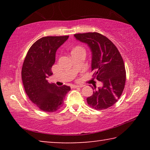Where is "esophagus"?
I'll use <instances>...</instances> for the list:
<instances>
[{
	"label": "esophagus",
	"mask_w": 150,
	"mask_h": 150,
	"mask_svg": "<svg viewBox=\"0 0 150 150\" xmlns=\"http://www.w3.org/2000/svg\"><path fill=\"white\" fill-rule=\"evenodd\" d=\"M83 87V85H73V88H82Z\"/></svg>",
	"instance_id": "34e87169"
}]
</instances>
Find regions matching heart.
I'll list each match as a JSON object with an SVG mask.
<instances>
[{
  "instance_id": "heart-1",
  "label": "heart",
  "mask_w": 150,
  "mask_h": 150,
  "mask_svg": "<svg viewBox=\"0 0 150 150\" xmlns=\"http://www.w3.org/2000/svg\"><path fill=\"white\" fill-rule=\"evenodd\" d=\"M80 50H83L82 48H81V47H79V46H76L74 48H73V50L71 51V53H73V52H77V51H80Z\"/></svg>"
}]
</instances>
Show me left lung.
<instances>
[{
    "label": "left lung",
    "mask_w": 150,
    "mask_h": 150,
    "mask_svg": "<svg viewBox=\"0 0 150 150\" xmlns=\"http://www.w3.org/2000/svg\"><path fill=\"white\" fill-rule=\"evenodd\" d=\"M75 38L87 45L92 52L93 77L103 83V87L94 90L87 98L88 105L95 110L110 107L117 102L126 83V69L117 47L108 38L98 32L74 34Z\"/></svg>",
    "instance_id": "1"
}]
</instances>
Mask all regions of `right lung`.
Returning <instances> with one entry per match:
<instances>
[{
  "instance_id": "add662e5",
  "label": "right lung",
  "mask_w": 150,
  "mask_h": 150,
  "mask_svg": "<svg viewBox=\"0 0 150 150\" xmlns=\"http://www.w3.org/2000/svg\"><path fill=\"white\" fill-rule=\"evenodd\" d=\"M68 38L69 35L42 38L30 47L24 61L22 79L24 90L30 100L44 112L59 110L71 90L69 86L57 87L47 80L53 74L56 51Z\"/></svg>"
}]
</instances>
